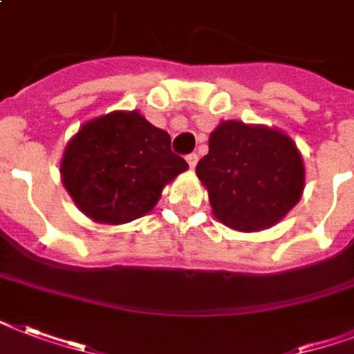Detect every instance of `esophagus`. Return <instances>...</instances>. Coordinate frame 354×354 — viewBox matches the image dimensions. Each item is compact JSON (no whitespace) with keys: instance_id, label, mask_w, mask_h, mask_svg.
<instances>
[{"instance_id":"1","label":"esophagus","mask_w":354,"mask_h":354,"mask_svg":"<svg viewBox=\"0 0 354 354\" xmlns=\"http://www.w3.org/2000/svg\"><path fill=\"white\" fill-rule=\"evenodd\" d=\"M185 160H187V163H189V167H191V169H194V167H196V163H198V154H187L185 156Z\"/></svg>"}]
</instances>
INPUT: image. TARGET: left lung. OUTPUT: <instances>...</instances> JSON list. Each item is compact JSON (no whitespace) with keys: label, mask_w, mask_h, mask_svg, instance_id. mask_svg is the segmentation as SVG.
Instances as JSON below:
<instances>
[{"label":"left lung","mask_w":354,"mask_h":354,"mask_svg":"<svg viewBox=\"0 0 354 354\" xmlns=\"http://www.w3.org/2000/svg\"><path fill=\"white\" fill-rule=\"evenodd\" d=\"M213 213L227 227L259 232L274 226L299 202L305 167L288 136L266 127L224 121L211 132L198 161Z\"/></svg>","instance_id":"left-lung-1"}]
</instances>
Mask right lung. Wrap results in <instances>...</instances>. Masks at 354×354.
Masks as SVG:
<instances>
[{
  "mask_svg": "<svg viewBox=\"0 0 354 354\" xmlns=\"http://www.w3.org/2000/svg\"><path fill=\"white\" fill-rule=\"evenodd\" d=\"M187 167L165 130L138 112H112L82 124L66 147L60 172L84 215L124 224L147 215Z\"/></svg>",
  "mask_w": 354,
  "mask_h": 354,
  "instance_id": "add662e5",
  "label": "right lung"
}]
</instances>
